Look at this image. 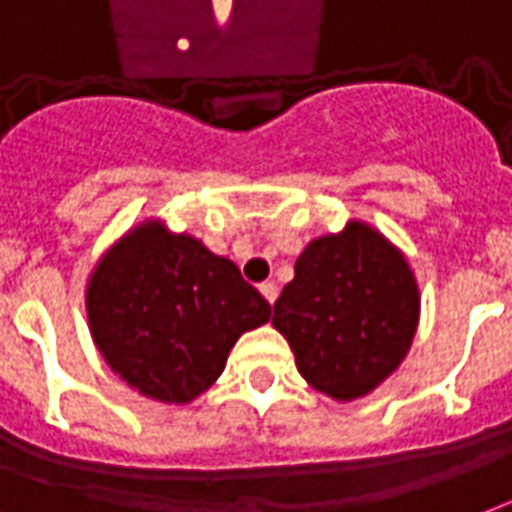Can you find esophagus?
<instances>
[{
    "label": "esophagus",
    "instance_id": "1",
    "mask_svg": "<svg viewBox=\"0 0 512 512\" xmlns=\"http://www.w3.org/2000/svg\"><path fill=\"white\" fill-rule=\"evenodd\" d=\"M260 293H263V298H266L268 304H274L276 295H279V290H276L274 282H263V285H260Z\"/></svg>",
    "mask_w": 512,
    "mask_h": 512
}]
</instances>
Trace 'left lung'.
Wrapping results in <instances>:
<instances>
[{
	"mask_svg": "<svg viewBox=\"0 0 512 512\" xmlns=\"http://www.w3.org/2000/svg\"><path fill=\"white\" fill-rule=\"evenodd\" d=\"M410 263L366 222L314 238L274 304V328L314 391L361 399L399 369L418 331Z\"/></svg>",
	"mask_w": 512,
	"mask_h": 512,
	"instance_id": "1",
	"label": "left lung"
}]
</instances>
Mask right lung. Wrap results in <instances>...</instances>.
Here are the masks:
<instances>
[{"mask_svg":"<svg viewBox=\"0 0 512 512\" xmlns=\"http://www.w3.org/2000/svg\"><path fill=\"white\" fill-rule=\"evenodd\" d=\"M86 314L121 380L149 399L187 404L217 382L238 336L271 320V304L233 260L149 219L102 255Z\"/></svg>","mask_w":512,"mask_h":512,"instance_id":"1","label":"right lung"}]
</instances>
